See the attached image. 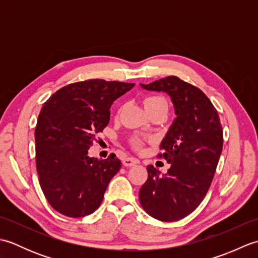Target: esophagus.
I'll return each mask as SVG.
<instances>
[{"instance_id":"esophagus-1","label":"esophagus","mask_w":258,"mask_h":258,"mask_svg":"<svg viewBox=\"0 0 258 258\" xmlns=\"http://www.w3.org/2000/svg\"><path fill=\"white\" fill-rule=\"evenodd\" d=\"M136 164H139V161L134 157H126L125 160L123 161V165L126 166V167L134 166V165H136Z\"/></svg>"}]
</instances>
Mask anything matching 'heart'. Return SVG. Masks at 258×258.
<instances>
[{
	"mask_svg": "<svg viewBox=\"0 0 258 258\" xmlns=\"http://www.w3.org/2000/svg\"><path fill=\"white\" fill-rule=\"evenodd\" d=\"M144 106L146 109L156 108V107H163V108L167 109V102L163 96L150 95V96H146L144 98ZM132 144L135 149H141L142 141L140 139H133Z\"/></svg>",
	"mask_w": 258,
	"mask_h": 258,
	"instance_id": "b5f03b06",
	"label": "heart"
}]
</instances>
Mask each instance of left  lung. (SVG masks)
I'll return each mask as SVG.
<instances>
[{"mask_svg": "<svg viewBox=\"0 0 258 258\" xmlns=\"http://www.w3.org/2000/svg\"><path fill=\"white\" fill-rule=\"evenodd\" d=\"M141 86L166 92L176 115L157 155L171 167L161 175L153 165L147 166L149 176L140 189L141 205L158 221H179L196 210L211 186L223 150L220 116L199 87L177 76Z\"/></svg>", "mask_w": 258, "mask_h": 258, "instance_id": "obj_1", "label": "left lung"}]
</instances>
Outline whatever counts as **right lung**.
Listing matches in <instances>:
<instances>
[{"label":"right lung","instance_id":"add662e5","mask_svg":"<svg viewBox=\"0 0 258 258\" xmlns=\"http://www.w3.org/2000/svg\"><path fill=\"white\" fill-rule=\"evenodd\" d=\"M134 85L98 79L76 82L43 105L35 128L36 169L45 199L58 213L83 217L100 207L120 161L115 154L97 160L87 153L107 126L113 102Z\"/></svg>","mask_w":258,"mask_h":258}]
</instances>
